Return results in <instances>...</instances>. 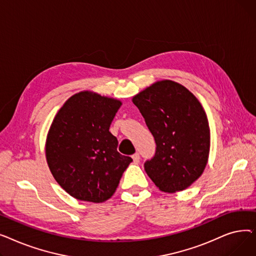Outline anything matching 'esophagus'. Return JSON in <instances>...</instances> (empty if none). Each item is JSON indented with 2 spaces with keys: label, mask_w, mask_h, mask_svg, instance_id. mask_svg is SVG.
<instances>
[{
  "label": "esophagus",
  "mask_w": 256,
  "mask_h": 256,
  "mask_svg": "<svg viewBox=\"0 0 256 256\" xmlns=\"http://www.w3.org/2000/svg\"><path fill=\"white\" fill-rule=\"evenodd\" d=\"M132 158L134 162H135V163H138L139 160H140V156H139V154H138V152H136L135 154H132Z\"/></svg>",
  "instance_id": "1"
}]
</instances>
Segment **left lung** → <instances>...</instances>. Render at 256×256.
Listing matches in <instances>:
<instances>
[{
  "instance_id": "left-lung-1",
  "label": "left lung",
  "mask_w": 256,
  "mask_h": 256,
  "mask_svg": "<svg viewBox=\"0 0 256 256\" xmlns=\"http://www.w3.org/2000/svg\"><path fill=\"white\" fill-rule=\"evenodd\" d=\"M152 134L154 156L144 163L160 191L176 193L202 174L208 158L210 132L202 106L182 85L160 80L132 98Z\"/></svg>"
}]
</instances>
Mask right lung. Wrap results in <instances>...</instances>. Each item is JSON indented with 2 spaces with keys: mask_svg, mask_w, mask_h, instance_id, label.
Instances as JSON below:
<instances>
[{
  "mask_svg": "<svg viewBox=\"0 0 256 256\" xmlns=\"http://www.w3.org/2000/svg\"><path fill=\"white\" fill-rule=\"evenodd\" d=\"M121 102L90 91L70 98L50 128L46 156L54 178L70 196L89 202L112 197L132 158L117 152L109 132Z\"/></svg>",
  "mask_w": 256,
  "mask_h": 256,
  "instance_id": "add662e5",
  "label": "right lung"
}]
</instances>
